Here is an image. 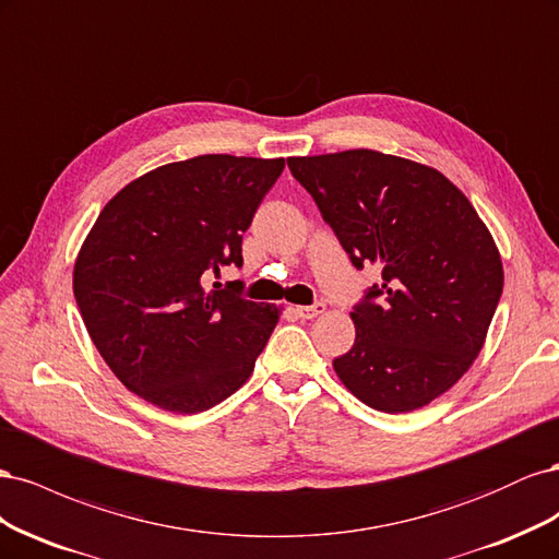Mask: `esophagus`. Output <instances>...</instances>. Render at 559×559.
I'll list each match as a JSON object with an SVG mask.
<instances>
[{
	"label": "esophagus",
	"instance_id": "obj_1",
	"mask_svg": "<svg viewBox=\"0 0 559 559\" xmlns=\"http://www.w3.org/2000/svg\"><path fill=\"white\" fill-rule=\"evenodd\" d=\"M324 312H326L324 302H314V306H300V308H296V314H298L300 319H314V317L324 314Z\"/></svg>",
	"mask_w": 559,
	"mask_h": 559
}]
</instances>
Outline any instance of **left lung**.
<instances>
[{
	"mask_svg": "<svg viewBox=\"0 0 559 559\" xmlns=\"http://www.w3.org/2000/svg\"><path fill=\"white\" fill-rule=\"evenodd\" d=\"M352 263L378 265L349 312L357 337L333 359L341 382L382 413L445 394L480 354L503 289L492 233L429 165L373 148L289 158Z\"/></svg>",
	"mask_w": 559,
	"mask_h": 559,
	"instance_id": "obj_1",
	"label": "left lung"
}]
</instances>
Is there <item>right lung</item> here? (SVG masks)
Segmentation results:
<instances>
[{
  "label": "right lung",
  "mask_w": 559,
  "mask_h": 559,
  "mask_svg": "<svg viewBox=\"0 0 559 559\" xmlns=\"http://www.w3.org/2000/svg\"><path fill=\"white\" fill-rule=\"evenodd\" d=\"M284 158L207 154L118 191L83 240L74 298L114 376L163 411H210L249 380L282 308L207 292L242 265V233Z\"/></svg>",
  "instance_id": "1"
}]
</instances>
